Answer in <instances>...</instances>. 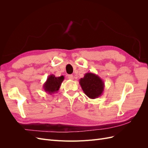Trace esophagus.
<instances>
[{"instance_id":"esophagus-1","label":"esophagus","mask_w":148,"mask_h":148,"mask_svg":"<svg viewBox=\"0 0 148 148\" xmlns=\"http://www.w3.org/2000/svg\"><path fill=\"white\" fill-rule=\"evenodd\" d=\"M68 78H69V79L73 80V79H74V77H73V75H68Z\"/></svg>"}]
</instances>
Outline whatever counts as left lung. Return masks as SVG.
<instances>
[{"label":"left lung","mask_w":148,"mask_h":148,"mask_svg":"<svg viewBox=\"0 0 148 148\" xmlns=\"http://www.w3.org/2000/svg\"><path fill=\"white\" fill-rule=\"evenodd\" d=\"M79 84L84 92L90 99H96L101 96L104 89V83L98 76L92 73H86L79 79Z\"/></svg>","instance_id":"left-lung-1"}]
</instances>
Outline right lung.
Instances as JSON below:
<instances>
[{
  "label": "right lung",
  "mask_w": 148,
  "mask_h": 148,
  "mask_svg": "<svg viewBox=\"0 0 148 148\" xmlns=\"http://www.w3.org/2000/svg\"><path fill=\"white\" fill-rule=\"evenodd\" d=\"M64 79V76L56 77L54 75H49L46 82L43 84L44 91L49 95H53V94L57 92V91L59 90L61 84Z\"/></svg>",
  "instance_id": "right-lung-1"
}]
</instances>
